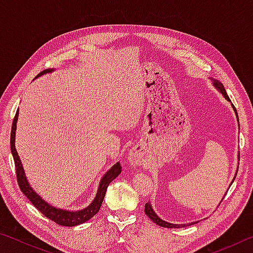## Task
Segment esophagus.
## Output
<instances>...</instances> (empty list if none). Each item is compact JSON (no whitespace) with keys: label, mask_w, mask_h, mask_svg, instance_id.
<instances>
[{"label":"esophagus","mask_w":253,"mask_h":253,"mask_svg":"<svg viewBox=\"0 0 253 253\" xmlns=\"http://www.w3.org/2000/svg\"><path fill=\"white\" fill-rule=\"evenodd\" d=\"M129 161L132 165H139L142 162V156H140L139 151L137 149H132L129 153Z\"/></svg>","instance_id":"esophagus-1"}]
</instances>
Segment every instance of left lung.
Instances as JSON below:
<instances>
[{
  "instance_id": "obj_1",
  "label": "left lung",
  "mask_w": 253,
  "mask_h": 253,
  "mask_svg": "<svg viewBox=\"0 0 253 253\" xmlns=\"http://www.w3.org/2000/svg\"><path fill=\"white\" fill-rule=\"evenodd\" d=\"M214 85H215V87L219 89V90L222 92V95H223L224 97H225V99L226 100H229V101H231L230 100V98H229V96L226 95V91H225V89H224V87H223V84H222L221 83H219V81L217 80H214ZM233 106V105H232ZM233 108H234V110H235V114H237V109H235V107L233 106ZM237 117H238V114H237ZM239 119V118H238ZM235 178V177H234ZM234 178H233V181H234ZM233 181H232V183H233ZM145 213L147 214V216L149 217V219H151L153 222H155V223L157 224V225H161V226H163V228H184V226H186V225H191V224H194V223H190V224H172V223H169V222H165V221H163L162 219H160V217H158L157 215H156V213L153 211V209H152V207H151V204L149 203H146L145 204ZM196 223H198V222H196Z\"/></svg>"
}]
</instances>
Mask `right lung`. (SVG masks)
<instances>
[{"label":"right lung","mask_w":253,"mask_h":253,"mask_svg":"<svg viewBox=\"0 0 253 253\" xmlns=\"http://www.w3.org/2000/svg\"><path fill=\"white\" fill-rule=\"evenodd\" d=\"M51 69H45L41 71L37 77H39L46 72H51ZM18 115H19V109L16 110V114L13 119V123H12V128H11V152L12 155L14 158V164H15V174H16V179H18V184L20 186V190L22 191V193L27 196L30 202H31L34 207H36L39 211L43 214L44 216L48 217L51 221H53L54 223L63 226H75L84 223V222L88 221L89 219L95 215L96 213L99 212L100 207L102 204V201H104L107 187L110 184L113 179L116 178L119 174L122 172V166L119 163L116 165H114L108 172L105 174V176L102 177L101 183L99 185V190L97 192V196L95 200L92 201V203L89 205L88 208L84 210H81V211H76V212H70V211H63V210H60L57 208H53L45 203L43 200H42L39 195H38L36 192H34L31 186L29 185L27 181V177L24 175V170L22 168V164H21L20 157L18 155V152L15 149V128H16V121H18Z\"/></svg>","instance_id":"obj_1"}]
</instances>
